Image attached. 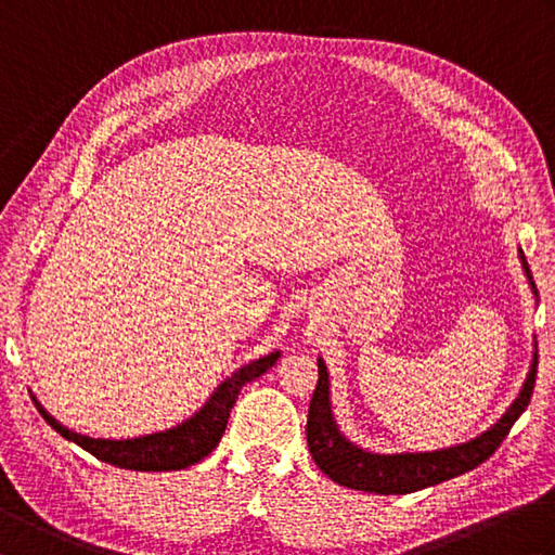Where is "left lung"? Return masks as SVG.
I'll list each match as a JSON object with an SVG mask.
<instances>
[{
	"mask_svg": "<svg viewBox=\"0 0 555 555\" xmlns=\"http://www.w3.org/2000/svg\"><path fill=\"white\" fill-rule=\"evenodd\" d=\"M517 253H520V264L527 276V284L532 288L534 298L539 300L537 284L532 279V271H529L522 247ZM317 367H320V382H317L308 415V448L317 467H320L326 477L338 481L340 487L391 496V493H412L441 485V481L453 479L457 475H465L469 469L485 463V460L496 451L501 441L508 436L515 420L520 417L525 408L529 405V398H532L537 379V340L527 379L511 408L505 410L487 431L477 434L475 439L448 448H436V451L374 453L367 451V448L352 443L348 436L338 429L334 417L326 362L320 358L317 360Z\"/></svg>",
	"mask_w": 555,
	"mask_h": 555,
	"instance_id": "1",
	"label": "left lung"
}]
</instances>
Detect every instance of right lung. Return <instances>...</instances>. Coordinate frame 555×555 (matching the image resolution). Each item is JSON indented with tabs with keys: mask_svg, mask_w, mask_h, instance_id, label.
Instances as JSON below:
<instances>
[{
	"mask_svg": "<svg viewBox=\"0 0 555 555\" xmlns=\"http://www.w3.org/2000/svg\"><path fill=\"white\" fill-rule=\"evenodd\" d=\"M279 356L281 352L274 350L269 356L243 364V367L227 376L211 391L203 408L195 410L191 417L179 422L176 427L152 431L145 436H133V439H95V436L78 434L64 427L62 422H56L38 400H33L44 422L56 434H62L66 441H74L82 451L102 460V463L124 469H138V473H171V469L191 467L215 451L223 431H227L231 408L238 400L241 388L247 382L257 379V376H262L279 360Z\"/></svg>",
	"mask_w": 555,
	"mask_h": 555,
	"instance_id": "obj_1",
	"label": "right lung"
}]
</instances>
